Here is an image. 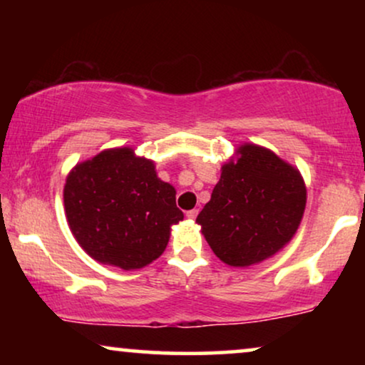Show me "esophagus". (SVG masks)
<instances>
[{
  "label": "esophagus",
  "mask_w": 365,
  "mask_h": 365,
  "mask_svg": "<svg viewBox=\"0 0 365 365\" xmlns=\"http://www.w3.org/2000/svg\"><path fill=\"white\" fill-rule=\"evenodd\" d=\"M197 209H191V211H187L186 212V216L189 217V219H196V216H197Z\"/></svg>",
  "instance_id": "esophagus-1"
}]
</instances>
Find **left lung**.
I'll return each instance as SVG.
<instances>
[{"mask_svg": "<svg viewBox=\"0 0 365 365\" xmlns=\"http://www.w3.org/2000/svg\"><path fill=\"white\" fill-rule=\"evenodd\" d=\"M239 153L236 163L222 166L196 221L222 262L246 267L291 241L306 207V186L299 171L269 149L246 144Z\"/></svg>", "mask_w": 365, "mask_h": 365, "instance_id": "left-lung-1", "label": "left lung"}]
</instances>
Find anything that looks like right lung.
I'll return each instance as SVG.
<instances>
[{"label":"right lung","instance_id":"right-lung-1","mask_svg":"<svg viewBox=\"0 0 365 365\" xmlns=\"http://www.w3.org/2000/svg\"><path fill=\"white\" fill-rule=\"evenodd\" d=\"M64 209L84 251L126 271L161 256L171 226L184 217L174 187L156 176L153 161L129 148L78 164L66 179Z\"/></svg>","mask_w":365,"mask_h":365}]
</instances>
